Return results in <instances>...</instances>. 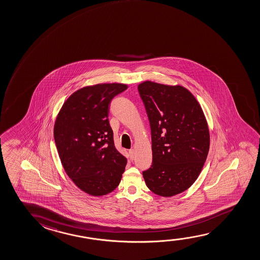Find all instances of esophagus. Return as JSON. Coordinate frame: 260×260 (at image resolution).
<instances>
[{"label": "esophagus", "instance_id": "34e87169", "mask_svg": "<svg viewBox=\"0 0 260 260\" xmlns=\"http://www.w3.org/2000/svg\"><path fill=\"white\" fill-rule=\"evenodd\" d=\"M128 153H129V155H131V159L133 160V158H134V149H131V150L128 151Z\"/></svg>", "mask_w": 260, "mask_h": 260}]
</instances>
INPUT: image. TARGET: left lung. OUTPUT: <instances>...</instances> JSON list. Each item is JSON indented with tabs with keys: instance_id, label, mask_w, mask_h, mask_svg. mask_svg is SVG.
<instances>
[{
	"instance_id": "left-lung-1",
	"label": "left lung",
	"mask_w": 260,
	"mask_h": 260,
	"mask_svg": "<svg viewBox=\"0 0 260 260\" xmlns=\"http://www.w3.org/2000/svg\"><path fill=\"white\" fill-rule=\"evenodd\" d=\"M149 120L153 162L144 171L147 188L159 196L185 191L206 162L210 136L199 102L181 86L144 81L138 87Z\"/></svg>"
}]
</instances>
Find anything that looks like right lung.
Returning a JSON list of instances; mask_svg holds the SVG:
<instances>
[{"label": "right lung", "instance_id": "add662e5", "mask_svg": "<svg viewBox=\"0 0 260 260\" xmlns=\"http://www.w3.org/2000/svg\"><path fill=\"white\" fill-rule=\"evenodd\" d=\"M128 86L120 83L82 87L64 102L53 128L64 170L77 187L104 196L120 183L127 159L114 147L109 105Z\"/></svg>", "mask_w": 260, "mask_h": 260}]
</instances>
